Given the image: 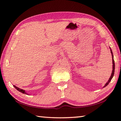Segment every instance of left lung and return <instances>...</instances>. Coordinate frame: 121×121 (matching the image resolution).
<instances>
[{"label":"left lung","instance_id":"obj_1","mask_svg":"<svg viewBox=\"0 0 121 121\" xmlns=\"http://www.w3.org/2000/svg\"><path fill=\"white\" fill-rule=\"evenodd\" d=\"M110 51H111V53L112 54V64H113V66H112V73H111V76L110 77V78L109 79L108 81L106 84H105V85L104 86L103 88H104V87H106L109 84V83H110V82H111L112 78H113V77L114 76V70H115V63H114V59H113V53H112V50L111 49V48L110 47Z\"/></svg>","mask_w":121,"mask_h":121}]
</instances>
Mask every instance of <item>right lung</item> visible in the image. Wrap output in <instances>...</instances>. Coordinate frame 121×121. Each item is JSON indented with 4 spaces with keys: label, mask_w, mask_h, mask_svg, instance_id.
Segmentation results:
<instances>
[{
    "label": "right lung",
    "mask_w": 121,
    "mask_h": 121,
    "mask_svg": "<svg viewBox=\"0 0 121 121\" xmlns=\"http://www.w3.org/2000/svg\"><path fill=\"white\" fill-rule=\"evenodd\" d=\"M13 86L14 87V88H16L17 89V90L18 91H20L21 92H22L23 94H26V95H29L28 94L27 92L25 91L24 90H23V89H21V88H18L17 87V86H15V85H13Z\"/></svg>",
    "instance_id": "right-lung-1"
}]
</instances>
